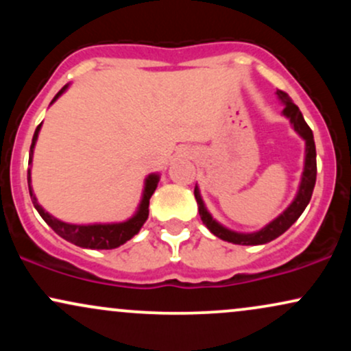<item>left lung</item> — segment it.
I'll list each match as a JSON object with an SVG mask.
<instances>
[{"mask_svg": "<svg viewBox=\"0 0 351 351\" xmlns=\"http://www.w3.org/2000/svg\"><path fill=\"white\" fill-rule=\"evenodd\" d=\"M276 94L277 97L280 99V102L285 106L284 110H282V114L291 120L293 130H295L297 134L305 140V162H304V173H302L299 191H297L295 198H293L292 203L289 204V208L285 209L282 215L277 216L276 219L271 221L267 226H264L263 229H259V231L256 232H236V231H231V229L224 228L223 224L217 223L216 219H213V216L209 215L206 206H204L203 198H201L199 188L195 186V198H196V203H198L201 221H203L204 226H206L213 234L219 237V239L228 241V243L241 244V245H259V244L271 243V241L276 239V237L284 234V232L287 231V229L291 228L297 219H299L302 213H304V209L307 208L310 198H312L313 186H315V180H317V152H315V142H313V134L312 130H310L307 122L304 120V115H302L299 107L292 102V99L289 97L284 90H277Z\"/></svg>", "mask_w": 351, "mask_h": 351, "instance_id": "8db88e82", "label": "left lung"}]
</instances>
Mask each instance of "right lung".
Listing matches in <instances>:
<instances>
[{
	"label": "right lung",
	"instance_id": "obj_1",
	"mask_svg": "<svg viewBox=\"0 0 351 351\" xmlns=\"http://www.w3.org/2000/svg\"><path fill=\"white\" fill-rule=\"evenodd\" d=\"M69 87L64 86L56 94V97L52 99L51 104H54L60 95L66 92V88ZM41 125H38L36 128L34 136H33V143H31V150H29V165L33 163V153H34V145L36 140H38L39 130H41ZM160 181V175L156 173H152V175L147 176L145 180V188H143V196L142 201H140L138 209L130 219L123 221V223H108V224H69L64 223V221L58 219L52 215L44 209L41 204L38 203L36 199V195L33 191V186H31V170H27V186H29V195H31V201H33L34 208L38 209V213L41 215V217L46 221L49 226L54 229V232L62 237V239L69 241V243L79 245V247H86V249H115L119 245H122L127 243L128 239H132L136 232L142 229L145 224V221L148 219V204H150V198L155 191L156 186H158Z\"/></svg>",
	"mask_w": 351,
	"mask_h": 351
}]
</instances>
